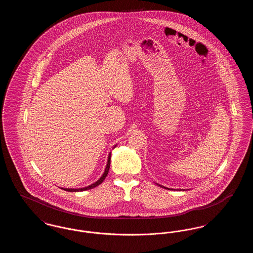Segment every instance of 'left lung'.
Segmentation results:
<instances>
[{
    "label": "left lung",
    "mask_w": 253,
    "mask_h": 253,
    "mask_svg": "<svg viewBox=\"0 0 253 253\" xmlns=\"http://www.w3.org/2000/svg\"><path fill=\"white\" fill-rule=\"evenodd\" d=\"M160 186V185H159ZM160 187H162V186H160ZM163 188H165V187H163ZM165 189H167V188H165ZM168 190H169V189H168Z\"/></svg>",
    "instance_id": "1"
}]
</instances>
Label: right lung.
I'll return each mask as SVG.
<instances>
[{
    "instance_id": "1",
    "label": "right lung",
    "mask_w": 253,
    "mask_h": 253,
    "mask_svg": "<svg viewBox=\"0 0 253 253\" xmlns=\"http://www.w3.org/2000/svg\"><path fill=\"white\" fill-rule=\"evenodd\" d=\"M115 147H116V146H115ZM110 164H111V154H109L108 161H107V165H106L104 173H103L102 176H101L98 180L96 181V182H95L94 184H92V185H90V186H88V187H85V188H81V189H64V188H61V189L64 190V191H67V192H83V191H87V190H90V189L95 188L96 186H98L99 184H101V183L103 182V180L105 179V177L107 176L109 169H110Z\"/></svg>"
}]
</instances>
